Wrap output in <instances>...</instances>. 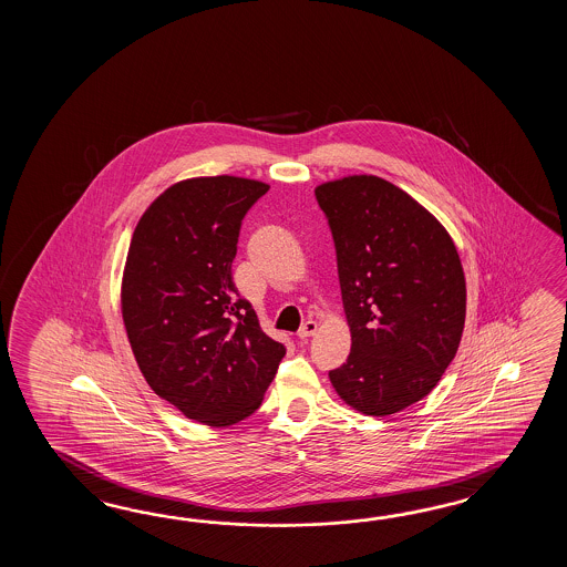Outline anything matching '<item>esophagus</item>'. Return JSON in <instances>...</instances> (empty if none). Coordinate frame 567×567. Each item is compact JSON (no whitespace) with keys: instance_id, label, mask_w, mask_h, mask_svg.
I'll return each instance as SVG.
<instances>
[{"instance_id":"34e87169","label":"esophagus","mask_w":567,"mask_h":567,"mask_svg":"<svg viewBox=\"0 0 567 567\" xmlns=\"http://www.w3.org/2000/svg\"><path fill=\"white\" fill-rule=\"evenodd\" d=\"M318 332V324L313 322V320H308L306 324L301 326L300 332H298V338L301 340H306V338L313 337Z\"/></svg>"}]
</instances>
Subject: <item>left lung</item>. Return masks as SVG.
<instances>
[{"label": "left lung", "mask_w": 567, "mask_h": 567, "mask_svg": "<svg viewBox=\"0 0 567 567\" xmlns=\"http://www.w3.org/2000/svg\"><path fill=\"white\" fill-rule=\"evenodd\" d=\"M313 193L334 237L352 340L330 383L352 410L393 415L432 393L456 357L466 320L456 245L427 208L373 174Z\"/></svg>", "instance_id": "1"}]
</instances>
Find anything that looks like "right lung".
I'll use <instances>...</instances> for the list:
<instances>
[{
    "label": "right lung",
    "instance_id": "obj_1",
    "mask_svg": "<svg viewBox=\"0 0 567 567\" xmlns=\"http://www.w3.org/2000/svg\"><path fill=\"white\" fill-rule=\"evenodd\" d=\"M266 182L200 176L145 208L121 279V316L154 393L188 420L227 427L264 401L286 349L230 278L245 213Z\"/></svg>",
    "mask_w": 567,
    "mask_h": 567
}]
</instances>
